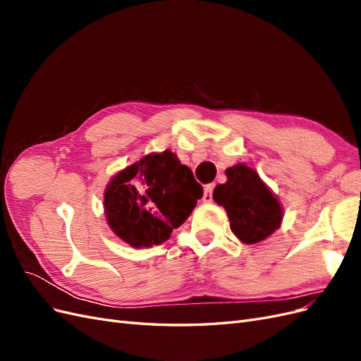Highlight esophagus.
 Segmentation results:
<instances>
[{"label":"esophagus","instance_id":"34e87169","mask_svg":"<svg viewBox=\"0 0 361 361\" xmlns=\"http://www.w3.org/2000/svg\"><path fill=\"white\" fill-rule=\"evenodd\" d=\"M214 187H215V185H212V183L206 185V187H204V191H203V202L204 203H211L214 200V195H212Z\"/></svg>","mask_w":361,"mask_h":361}]
</instances>
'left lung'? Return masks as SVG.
Returning <instances> with one entry per match:
<instances>
[{"instance_id":"1","label":"left lung","mask_w":361,"mask_h":361,"mask_svg":"<svg viewBox=\"0 0 361 361\" xmlns=\"http://www.w3.org/2000/svg\"><path fill=\"white\" fill-rule=\"evenodd\" d=\"M227 182L216 185L214 200L224 206L232 232L244 244H256L280 227L283 212L259 174L244 164L226 170Z\"/></svg>"}]
</instances>
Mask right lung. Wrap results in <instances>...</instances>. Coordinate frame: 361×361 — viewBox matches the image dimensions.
<instances>
[{
    "mask_svg": "<svg viewBox=\"0 0 361 361\" xmlns=\"http://www.w3.org/2000/svg\"><path fill=\"white\" fill-rule=\"evenodd\" d=\"M203 187L170 150L152 154L117 173L105 191L113 232L135 248L159 245L187 220Z\"/></svg>",
    "mask_w": 361,
    "mask_h": 361,
    "instance_id": "obj_1",
    "label": "right lung"
}]
</instances>
